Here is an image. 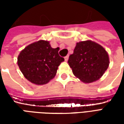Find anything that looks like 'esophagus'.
I'll return each mask as SVG.
<instances>
[{"label":"esophagus","instance_id":"34e87169","mask_svg":"<svg viewBox=\"0 0 124 124\" xmlns=\"http://www.w3.org/2000/svg\"><path fill=\"white\" fill-rule=\"evenodd\" d=\"M68 58H69V56H68V55H67L66 56L64 57V60H65V61H66V62H67V61H68Z\"/></svg>","mask_w":124,"mask_h":124}]
</instances>
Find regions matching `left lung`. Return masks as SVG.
I'll return each instance as SVG.
<instances>
[{
	"instance_id": "1",
	"label": "left lung",
	"mask_w": 124,
	"mask_h": 124,
	"mask_svg": "<svg viewBox=\"0 0 124 124\" xmlns=\"http://www.w3.org/2000/svg\"><path fill=\"white\" fill-rule=\"evenodd\" d=\"M68 63L76 78L84 83H91L103 76L109 66V59L101 45L89 40L76 43Z\"/></svg>"
}]
</instances>
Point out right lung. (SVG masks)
I'll use <instances>...</instances> for the list:
<instances>
[{
  "label": "right lung",
  "mask_w": 124,
  "mask_h": 124,
  "mask_svg": "<svg viewBox=\"0 0 124 124\" xmlns=\"http://www.w3.org/2000/svg\"><path fill=\"white\" fill-rule=\"evenodd\" d=\"M58 48H52L49 41L40 40L29 44L20 52L17 64L24 76L36 85L48 83L54 78L64 58Z\"/></svg>",
  "instance_id": "obj_1"
}]
</instances>
